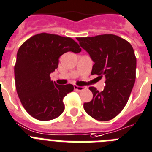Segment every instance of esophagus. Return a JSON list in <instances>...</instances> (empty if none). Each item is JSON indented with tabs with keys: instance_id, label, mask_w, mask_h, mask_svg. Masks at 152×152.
<instances>
[{
	"instance_id": "34e87169",
	"label": "esophagus",
	"mask_w": 152,
	"mask_h": 152,
	"mask_svg": "<svg viewBox=\"0 0 152 152\" xmlns=\"http://www.w3.org/2000/svg\"><path fill=\"white\" fill-rule=\"evenodd\" d=\"M86 89V86H74V89L78 92H81Z\"/></svg>"
}]
</instances>
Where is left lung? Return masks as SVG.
<instances>
[{"mask_svg": "<svg viewBox=\"0 0 152 152\" xmlns=\"http://www.w3.org/2000/svg\"><path fill=\"white\" fill-rule=\"evenodd\" d=\"M94 63L91 74L105 76V86L101 92L89 87L93 98L83 107L91 117L109 121L124 109L135 81L136 58L132 45L113 34L77 38Z\"/></svg>", "mask_w": 152, "mask_h": 152, "instance_id": "obj_1", "label": "left lung"}]
</instances>
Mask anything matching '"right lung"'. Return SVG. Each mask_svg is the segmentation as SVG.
<instances>
[{"label":"right lung","instance_id":"add662e5","mask_svg":"<svg viewBox=\"0 0 152 152\" xmlns=\"http://www.w3.org/2000/svg\"><path fill=\"white\" fill-rule=\"evenodd\" d=\"M69 51L78 53L81 48L71 38L46 33L33 36L18 50L16 89L23 108L36 119H54L64 111L63 98L74 87L57 85L50 74L57 69L60 56Z\"/></svg>","mask_w":152,"mask_h":152}]
</instances>
